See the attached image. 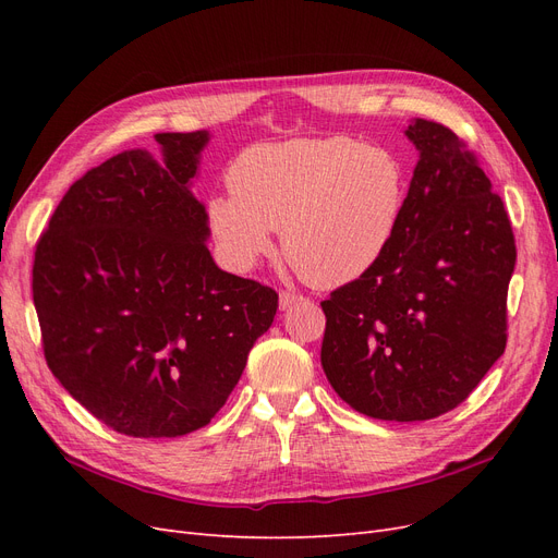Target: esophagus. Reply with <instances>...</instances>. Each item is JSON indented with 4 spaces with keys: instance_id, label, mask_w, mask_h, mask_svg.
I'll return each instance as SVG.
<instances>
[{
    "instance_id": "esophagus-1",
    "label": "esophagus",
    "mask_w": 558,
    "mask_h": 558,
    "mask_svg": "<svg viewBox=\"0 0 558 558\" xmlns=\"http://www.w3.org/2000/svg\"><path fill=\"white\" fill-rule=\"evenodd\" d=\"M305 298L298 295V293H291V291H281L279 293V307L281 310H291L293 305H298V302H302Z\"/></svg>"
}]
</instances>
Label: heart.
I'll return each mask as SVG.
<instances>
[{"mask_svg":"<svg viewBox=\"0 0 558 558\" xmlns=\"http://www.w3.org/2000/svg\"><path fill=\"white\" fill-rule=\"evenodd\" d=\"M228 195L207 202L211 238L234 269L272 251L316 289L367 275L391 248L408 205V174L391 150L349 137L263 142L226 174Z\"/></svg>","mask_w":558,"mask_h":558,"instance_id":"obj_1","label":"heart"}]
</instances>
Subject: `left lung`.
Returning <instances> with one entry per match:
<instances>
[{"instance_id":"8db88e82","label":"left lung","mask_w":558,"mask_h":558,"mask_svg":"<svg viewBox=\"0 0 558 558\" xmlns=\"http://www.w3.org/2000/svg\"><path fill=\"white\" fill-rule=\"evenodd\" d=\"M404 134L418 162L396 240L320 302L330 386L381 421L435 418L475 391L508 344L517 263L510 216L459 134L424 118Z\"/></svg>"}]
</instances>
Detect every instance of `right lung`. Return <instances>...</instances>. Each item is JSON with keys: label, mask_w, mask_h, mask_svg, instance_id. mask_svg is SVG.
<instances>
[{"label": "right lung", "mask_w": 558, "mask_h": 558, "mask_svg": "<svg viewBox=\"0 0 558 558\" xmlns=\"http://www.w3.org/2000/svg\"><path fill=\"white\" fill-rule=\"evenodd\" d=\"M162 160L123 150L60 199L41 232L32 298L50 373L130 437L207 426L238 386L279 295L223 272L191 193L205 130L160 132Z\"/></svg>", "instance_id": "obj_1"}]
</instances>
